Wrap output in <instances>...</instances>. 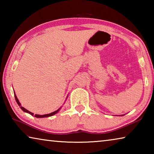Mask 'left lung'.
I'll return each mask as SVG.
<instances>
[{"label": "left lung", "mask_w": 154, "mask_h": 154, "mask_svg": "<svg viewBox=\"0 0 154 154\" xmlns=\"http://www.w3.org/2000/svg\"><path fill=\"white\" fill-rule=\"evenodd\" d=\"M121 116H122V115H121ZM122 116H123V115H122Z\"/></svg>", "instance_id": "1"}]
</instances>
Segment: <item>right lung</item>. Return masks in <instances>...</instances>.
<instances>
[{
	"label": "right lung",
	"mask_w": 154,
	"mask_h": 154,
	"mask_svg": "<svg viewBox=\"0 0 154 154\" xmlns=\"http://www.w3.org/2000/svg\"><path fill=\"white\" fill-rule=\"evenodd\" d=\"M14 96H15V100H16V102H17V105H19L20 106V108H21V109H22V110L23 111H24L25 113H29V114H30L31 116H34V113H31L30 111H28L27 109H26L25 108H24L23 107V106H21V103H20V101H19V100H18L17 99V96H16V94H15V93L14 92ZM68 97V96H67ZM67 97H66V98H67ZM62 107V106H61ZM61 107L60 108H59L58 110L57 111H54V112H52V113H49V114H45V115H37V114H35V117H36V118H48V117H51V116H54V115H55L56 113H58V112L60 110V109H61Z\"/></svg>",
	"instance_id": "add662e5"
}]
</instances>
